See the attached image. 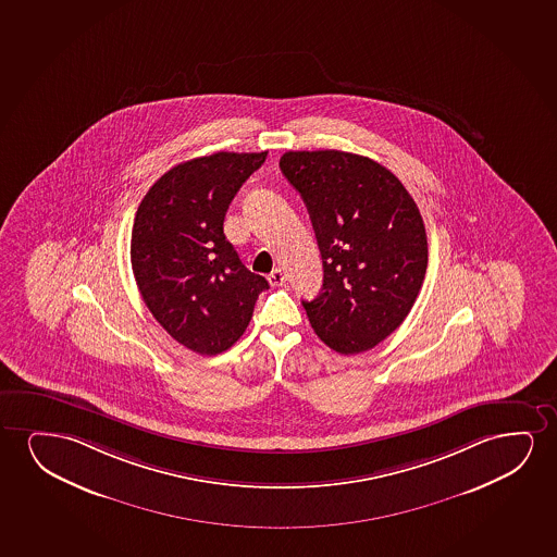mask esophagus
Listing matches in <instances>:
<instances>
[{"instance_id":"obj_1","label":"esophagus","mask_w":557,"mask_h":557,"mask_svg":"<svg viewBox=\"0 0 557 557\" xmlns=\"http://www.w3.org/2000/svg\"><path fill=\"white\" fill-rule=\"evenodd\" d=\"M285 280H287V275H285V272H283L282 268H275V270H272L270 275H268V282H270L272 287H280V285L285 283Z\"/></svg>"}]
</instances>
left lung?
I'll use <instances>...</instances> for the list:
<instances>
[{"instance_id":"obj_1","label":"left lung","mask_w":557,"mask_h":557,"mask_svg":"<svg viewBox=\"0 0 557 557\" xmlns=\"http://www.w3.org/2000/svg\"><path fill=\"white\" fill-rule=\"evenodd\" d=\"M280 168L305 199L323 287L302 300L315 335L350 356L392 335L419 297L428 242L419 207L394 173L358 153L285 152Z\"/></svg>"}]
</instances>
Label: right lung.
<instances>
[{"label":"right lung","instance_id":"1","mask_svg":"<svg viewBox=\"0 0 557 557\" xmlns=\"http://www.w3.org/2000/svg\"><path fill=\"white\" fill-rule=\"evenodd\" d=\"M268 152L184 161L153 183L131 232V267L148 310L188 350L216 356L244 335L267 280L224 236V216Z\"/></svg>","mask_w":557,"mask_h":557}]
</instances>
